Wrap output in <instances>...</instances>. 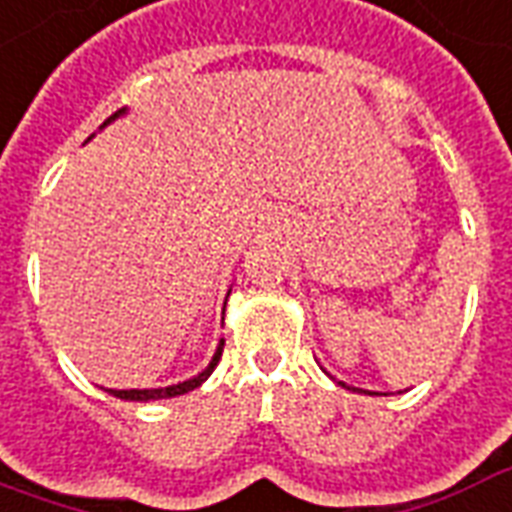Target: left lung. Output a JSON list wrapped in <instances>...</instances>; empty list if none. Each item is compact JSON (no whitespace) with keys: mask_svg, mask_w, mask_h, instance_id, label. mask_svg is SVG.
Masks as SVG:
<instances>
[{"mask_svg":"<svg viewBox=\"0 0 512 512\" xmlns=\"http://www.w3.org/2000/svg\"><path fill=\"white\" fill-rule=\"evenodd\" d=\"M339 385H344V382H339ZM344 388H350V385H344ZM352 391H355V388H352Z\"/></svg>","mask_w":512,"mask_h":512,"instance_id":"obj_1","label":"left lung"}]
</instances>
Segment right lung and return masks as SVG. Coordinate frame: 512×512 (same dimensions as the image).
<instances>
[{
    "label": "right lung",
    "mask_w": 512,
    "mask_h": 512,
    "mask_svg": "<svg viewBox=\"0 0 512 512\" xmlns=\"http://www.w3.org/2000/svg\"><path fill=\"white\" fill-rule=\"evenodd\" d=\"M127 111V108H121V111H116L113 116H108L105 119V124H111L113 119H119L121 113ZM102 124V127H105ZM222 347H225V339H219V347L217 352H214V358H211V363H208L206 369L198 374V377H192V380L187 382H179V385H170V388H151V391H111L116 399H127V401H151V399H173V396H181V393H187V391H195L198 385H203V382L211 377V372L217 369V363L219 358H222Z\"/></svg>",
    "instance_id": "obj_1"
}]
</instances>
